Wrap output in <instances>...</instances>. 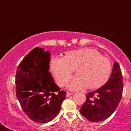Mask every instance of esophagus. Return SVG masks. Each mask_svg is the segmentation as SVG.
<instances>
[{
  "mask_svg": "<svg viewBox=\"0 0 131 131\" xmlns=\"http://www.w3.org/2000/svg\"><path fill=\"white\" fill-rule=\"evenodd\" d=\"M73 94V93H72V92H67V93H66V96H67V97L70 96L72 95Z\"/></svg>",
  "mask_w": 131,
  "mask_h": 131,
  "instance_id": "esophagus-1",
  "label": "esophagus"
}]
</instances>
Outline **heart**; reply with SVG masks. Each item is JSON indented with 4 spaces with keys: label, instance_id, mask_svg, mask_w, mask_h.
<instances>
[{
    "label": "heart",
    "instance_id": "b5f03b06",
    "mask_svg": "<svg viewBox=\"0 0 131 131\" xmlns=\"http://www.w3.org/2000/svg\"><path fill=\"white\" fill-rule=\"evenodd\" d=\"M50 66L58 84L63 86L76 69L77 75L67 86L76 91L89 86L96 89L104 84L110 75V61L92 48H83L68 52L64 58L51 59Z\"/></svg>",
    "mask_w": 131,
    "mask_h": 131
}]
</instances>
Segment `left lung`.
Segmentation results:
<instances>
[{"instance_id":"left-lung-1","label":"left lung","mask_w":131,"mask_h":131,"mask_svg":"<svg viewBox=\"0 0 131 131\" xmlns=\"http://www.w3.org/2000/svg\"><path fill=\"white\" fill-rule=\"evenodd\" d=\"M123 89L121 68L115 62L106 84L86 94V101L80 109V113L91 122L104 121L112 115L119 104Z\"/></svg>"}]
</instances>
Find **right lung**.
<instances>
[{"label":"right lung","instance_id":"add662e5","mask_svg":"<svg viewBox=\"0 0 131 131\" xmlns=\"http://www.w3.org/2000/svg\"><path fill=\"white\" fill-rule=\"evenodd\" d=\"M49 52L36 47L21 62L16 75V96L21 107L35 122L46 123L59 113L66 92L54 83Z\"/></svg>","mask_w":131,"mask_h":131}]
</instances>
